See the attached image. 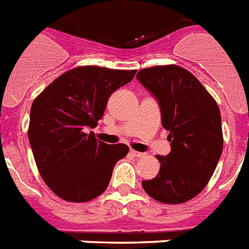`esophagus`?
Listing matches in <instances>:
<instances>
[{"instance_id": "obj_1", "label": "esophagus", "mask_w": 249, "mask_h": 249, "mask_svg": "<svg viewBox=\"0 0 249 249\" xmlns=\"http://www.w3.org/2000/svg\"><path fill=\"white\" fill-rule=\"evenodd\" d=\"M130 156H133L134 158H142V157H144V154L139 153V151H135V150H130Z\"/></svg>"}]
</instances>
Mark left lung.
<instances>
[{
    "mask_svg": "<svg viewBox=\"0 0 249 249\" xmlns=\"http://www.w3.org/2000/svg\"><path fill=\"white\" fill-rule=\"evenodd\" d=\"M137 79L160 103L162 126L169 131L172 151L157 156V177L142 181L144 192L163 204H182L204 189L223 151L220 110L213 96L188 70L156 65Z\"/></svg>",
    "mask_w": 249,
    "mask_h": 249,
    "instance_id": "8db88e82",
    "label": "left lung"
}]
</instances>
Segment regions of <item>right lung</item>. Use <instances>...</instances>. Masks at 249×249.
I'll return each mask as SVG.
<instances>
[{
    "instance_id": "1",
    "label": "right lung",
    "mask_w": 249,
    "mask_h": 249,
    "mask_svg": "<svg viewBox=\"0 0 249 249\" xmlns=\"http://www.w3.org/2000/svg\"><path fill=\"white\" fill-rule=\"evenodd\" d=\"M135 70L83 65L64 72L33 100L28 137L44 182L60 198L87 202L108 186L115 163L128 146L96 141L86 128L102 119L110 95Z\"/></svg>"
}]
</instances>
